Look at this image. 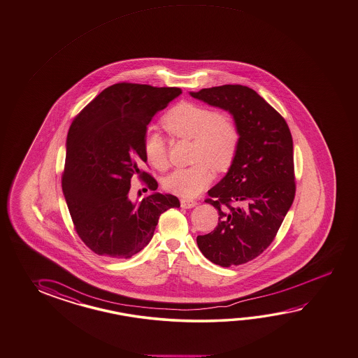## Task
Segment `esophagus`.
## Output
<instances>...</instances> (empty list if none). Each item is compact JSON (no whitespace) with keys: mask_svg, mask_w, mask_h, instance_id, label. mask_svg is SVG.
<instances>
[{"mask_svg":"<svg viewBox=\"0 0 358 358\" xmlns=\"http://www.w3.org/2000/svg\"><path fill=\"white\" fill-rule=\"evenodd\" d=\"M180 206H182V208H193V207H196V202L193 201V199H182L180 201Z\"/></svg>","mask_w":358,"mask_h":358,"instance_id":"34e87169","label":"esophagus"}]
</instances>
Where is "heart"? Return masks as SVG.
Returning a JSON list of instances; mask_svg holds the SVG:
<instances>
[{
	"label": "heart",
	"mask_w": 358,
	"mask_h": 358,
	"mask_svg": "<svg viewBox=\"0 0 358 358\" xmlns=\"http://www.w3.org/2000/svg\"><path fill=\"white\" fill-rule=\"evenodd\" d=\"M162 126L176 138L192 141L189 168L176 169L165 178L164 187L180 196H196L210 184L213 169L224 171L238 152L240 134L231 115L224 110L182 101L162 115ZM143 155L157 170L168 168L165 141L157 132H148L143 140Z\"/></svg>",
	"instance_id": "heart-1"
}]
</instances>
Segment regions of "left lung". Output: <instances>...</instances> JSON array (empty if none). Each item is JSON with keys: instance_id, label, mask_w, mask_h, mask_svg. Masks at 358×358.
<instances>
[{"instance_id": "left-lung-1", "label": "left lung", "mask_w": 358, "mask_h": 358, "mask_svg": "<svg viewBox=\"0 0 358 358\" xmlns=\"http://www.w3.org/2000/svg\"><path fill=\"white\" fill-rule=\"evenodd\" d=\"M190 95L231 113L240 134L231 166L206 199L218 210L217 226L196 236V244L217 266L244 264L271 245L294 202L292 136L280 113L248 86L222 85Z\"/></svg>"}]
</instances>
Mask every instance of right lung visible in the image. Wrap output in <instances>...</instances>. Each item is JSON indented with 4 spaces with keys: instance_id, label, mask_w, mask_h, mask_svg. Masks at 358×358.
<instances>
[{
    "instance_id": "1",
    "label": "right lung",
    "mask_w": 358,
    "mask_h": 358,
    "mask_svg": "<svg viewBox=\"0 0 358 358\" xmlns=\"http://www.w3.org/2000/svg\"><path fill=\"white\" fill-rule=\"evenodd\" d=\"M180 94L179 87L114 84L72 122L62 190L75 230L95 254L132 258L151 241L160 215L180 207L176 196L156 193L154 176L141 169L148 123ZM134 175L153 192L138 204L127 198Z\"/></svg>"
}]
</instances>
